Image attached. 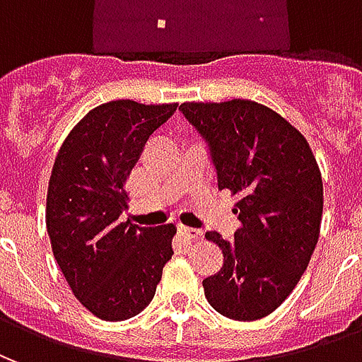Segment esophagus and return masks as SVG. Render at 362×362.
<instances>
[{"label": "esophagus", "mask_w": 362, "mask_h": 362, "mask_svg": "<svg viewBox=\"0 0 362 362\" xmlns=\"http://www.w3.org/2000/svg\"><path fill=\"white\" fill-rule=\"evenodd\" d=\"M180 235L184 236V238H188V240H192V243H196V240H199V238L204 236V233H202L199 228L180 227Z\"/></svg>", "instance_id": "34e87169"}]
</instances>
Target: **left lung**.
<instances>
[{
	"mask_svg": "<svg viewBox=\"0 0 362 362\" xmlns=\"http://www.w3.org/2000/svg\"><path fill=\"white\" fill-rule=\"evenodd\" d=\"M182 114L209 143L219 189L238 197L243 227L233 240L205 238L223 250V267L204 279L215 310L252 322L279 308L318 244L324 186L306 137L264 104L184 103Z\"/></svg>",
	"mask_w": 362,
	"mask_h": 362,
	"instance_id": "left-lung-1",
	"label": "left lung"
}]
</instances>
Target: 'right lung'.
<instances>
[{"label": "right lung", "instance_id": "1", "mask_svg": "<svg viewBox=\"0 0 362 362\" xmlns=\"http://www.w3.org/2000/svg\"><path fill=\"white\" fill-rule=\"evenodd\" d=\"M176 103L110 100L83 116L62 143L48 182L52 252L77 300L96 318H134L153 300L173 258V223L157 228L119 219L126 180L149 135Z\"/></svg>", "mask_w": 362, "mask_h": 362}]
</instances>
